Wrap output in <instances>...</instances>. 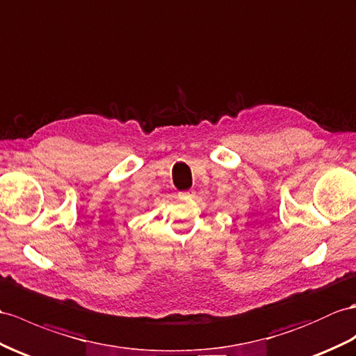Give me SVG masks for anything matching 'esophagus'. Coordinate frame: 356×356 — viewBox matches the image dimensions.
<instances>
[{
  "instance_id": "esophagus-1",
  "label": "esophagus",
  "mask_w": 356,
  "mask_h": 356,
  "mask_svg": "<svg viewBox=\"0 0 356 356\" xmlns=\"http://www.w3.org/2000/svg\"><path fill=\"white\" fill-rule=\"evenodd\" d=\"M178 196L181 199H190V197L195 196V192H193V190H184V192H179Z\"/></svg>"
}]
</instances>
